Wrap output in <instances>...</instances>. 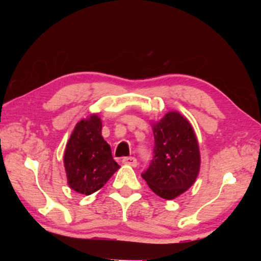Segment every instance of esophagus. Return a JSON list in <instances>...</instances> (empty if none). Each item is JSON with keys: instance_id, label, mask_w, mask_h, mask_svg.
Wrapping results in <instances>:
<instances>
[{"instance_id": "1", "label": "esophagus", "mask_w": 261, "mask_h": 261, "mask_svg": "<svg viewBox=\"0 0 261 261\" xmlns=\"http://www.w3.org/2000/svg\"><path fill=\"white\" fill-rule=\"evenodd\" d=\"M122 164H124V165H129V166L135 167L138 165V162L134 156H127V158L122 159Z\"/></svg>"}]
</instances>
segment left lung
Masks as SVG:
<instances>
[{
	"label": "left lung",
	"instance_id": "left-lung-1",
	"mask_svg": "<svg viewBox=\"0 0 261 261\" xmlns=\"http://www.w3.org/2000/svg\"><path fill=\"white\" fill-rule=\"evenodd\" d=\"M154 156L142 178L164 199H174L196 181L201 167L198 140L194 128L180 113H166L152 123Z\"/></svg>",
	"mask_w": 261,
	"mask_h": 261
}]
</instances>
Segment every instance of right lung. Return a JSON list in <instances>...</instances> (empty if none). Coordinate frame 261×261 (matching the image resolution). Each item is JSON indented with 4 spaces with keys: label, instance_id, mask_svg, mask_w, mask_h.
Returning <instances> with one entry per match:
<instances>
[{
    "label": "right lung",
    "instance_id": "right-lung-1",
    "mask_svg": "<svg viewBox=\"0 0 261 261\" xmlns=\"http://www.w3.org/2000/svg\"><path fill=\"white\" fill-rule=\"evenodd\" d=\"M67 184L82 195L99 190L120 169L112 149L102 137V121L97 114L77 122L64 152Z\"/></svg>",
    "mask_w": 261,
    "mask_h": 261
}]
</instances>
